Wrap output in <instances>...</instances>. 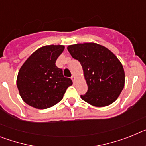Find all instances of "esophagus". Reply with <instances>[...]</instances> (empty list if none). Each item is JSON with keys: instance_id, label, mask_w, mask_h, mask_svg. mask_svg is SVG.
<instances>
[{"instance_id": "34e87169", "label": "esophagus", "mask_w": 146, "mask_h": 146, "mask_svg": "<svg viewBox=\"0 0 146 146\" xmlns=\"http://www.w3.org/2000/svg\"><path fill=\"white\" fill-rule=\"evenodd\" d=\"M71 79H72V80L73 81V82H74V81H75L76 80V77L74 75H72V77H71Z\"/></svg>"}]
</instances>
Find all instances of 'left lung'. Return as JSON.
Segmentation results:
<instances>
[{"instance_id": "left-lung-1", "label": "left lung", "mask_w": 146, "mask_h": 146, "mask_svg": "<svg viewBox=\"0 0 146 146\" xmlns=\"http://www.w3.org/2000/svg\"><path fill=\"white\" fill-rule=\"evenodd\" d=\"M67 50L80 63L88 91L82 100L97 108L111 104L124 87L125 73L118 58L109 49L94 42L69 45Z\"/></svg>"}]
</instances>
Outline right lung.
<instances>
[{
  "mask_svg": "<svg viewBox=\"0 0 146 146\" xmlns=\"http://www.w3.org/2000/svg\"><path fill=\"white\" fill-rule=\"evenodd\" d=\"M64 45H46L30 55L20 67L17 86L22 99L39 110L54 106L63 99L72 80L64 77L55 62Z\"/></svg>",
  "mask_w": 146,
  "mask_h": 146,
  "instance_id": "add662e5",
  "label": "right lung"
}]
</instances>
